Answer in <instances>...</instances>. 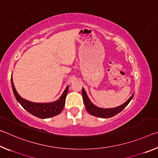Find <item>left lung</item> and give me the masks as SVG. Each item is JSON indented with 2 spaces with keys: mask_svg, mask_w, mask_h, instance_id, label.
<instances>
[{
  "mask_svg": "<svg viewBox=\"0 0 158 158\" xmlns=\"http://www.w3.org/2000/svg\"><path fill=\"white\" fill-rule=\"evenodd\" d=\"M82 96H83V100H84V103L85 105V109H86L87 111L89 112L90 114L97 117L107 118H111V117L114 116L115 115L118 114L121 111H123V109H124L125 107H126L127 105L130 103V102L132 100V99L133 98L134 93L124 104H123L122 105L117 106V107L111 108V109L100 108L98 107V106H95V105H93V104L89 100V98L86 94V92H85V90H84V88L82 89Z\"/></svg>",
  "mask_w": 158,
  "mask_h": 158,
  "instance_id": "left-lung-1",
  "label": "left lung"
}]
</instances>
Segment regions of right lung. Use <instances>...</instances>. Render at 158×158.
<instances>
[{"instance_id": "obj_1", "label": "right lung", "mask_w": 158, "mask_h": 158, "mask_svg": "<svg viewBox=\"0 0 158 158\" xmlns=\"http://www.w3.org/2000/svg\"><path fill=\"white\" fill-rule=\"evenodd\" d=\"M11 82L12 90L18 102L24 108L26 111L33 116L40 118H48L55 116H57L63 111L65 103V98L68 94L69 86L66 87L62 95L58 100L49 103H35L28 101L21 97L16 90L14 84H13L12 77H11Z\"/></svg>"}]
</instances>
